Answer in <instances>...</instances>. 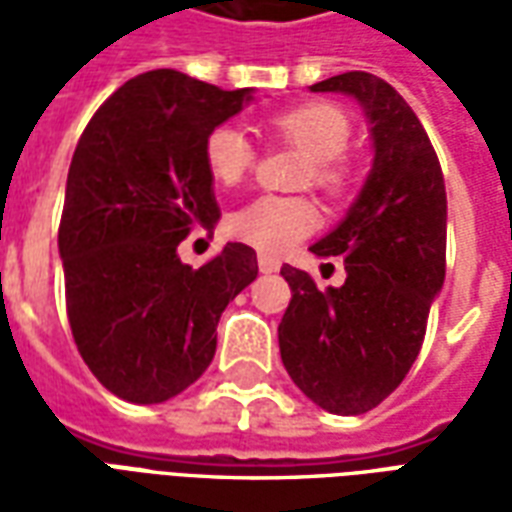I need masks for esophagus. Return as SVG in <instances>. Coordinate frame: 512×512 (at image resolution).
I'll list each match as a JSON object with an SVG mask.
<instances>
[{"label":"esophagus","instance_id":"1","mask_svg":"<svg viewBox=\"0 0 512 512\" xmlns=\"http://www.w3.org/2000/svg\"><path fill=\"white\" fill-rule=\"evenodd\" d=\"M257 268H260L263 274H274V271H279V260L271 255H260L257 257Z\"/></svg>","mask_w":512,"mask_h":512}]
</instances>
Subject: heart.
<instances>
[{
    "instance_id": "1",
    "label": "heart",
    "mask_w": 512,
    "mask_h": 512,
    "mask_svg": "<svg viewBox=\"0 0 512 512\" xmlns=\"http://www.w3.org/2000/svg\"><path fill=\"white\" fill-rule=\"evenodd\" d=\"M268 139L299 147L307 153L301 172L304 186H315L329 197H345L354 186V169L345 161L351 142V120L340 106L329 101H304L271 115L263 123ZM205 169L216 183L235 186L255 167V147L235 126L213 128L202 145ZM321 211L310 197H255L230 213L227 230L268 255H279L318 230Z\"/></svg>"
}]
</instances>
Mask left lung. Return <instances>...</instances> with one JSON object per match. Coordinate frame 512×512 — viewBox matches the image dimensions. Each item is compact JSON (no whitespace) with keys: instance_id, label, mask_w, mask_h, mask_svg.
<instances>
[{"instance_id":"left-lung-1","label":"left lung","mask_w":512,"mask_h":512,"mask_svg":"<svg viewBox=\"0 0 512 512\" xmlns=\"http://www.w3.org/2000/svg\"><path fill=\"white\" fill-rule=\"evenodd\" d=\"M310 90L365 106L376 158L348 216L310 246L343 257V288L318 290L307 271L282 266L290 304L279 354L312 403L351 417L392 395L419 356L447 268V191L425 128L392 84L348 71Z\"/></svg>"}]
</instances>
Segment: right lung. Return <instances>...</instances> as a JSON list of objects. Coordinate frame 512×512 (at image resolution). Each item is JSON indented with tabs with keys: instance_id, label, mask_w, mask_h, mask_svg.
<instances>
[{
	"instance_id": "1",
	"label": "right lung",
	"mask_w": 512,
	"mask_h": 512,
	"mask_svg": "<svg viewBox=\"0 0 512 512\" xmlns=\"http://www.w3.org/2000/svg\"><path fill=\"white\" fill-rule=\"evenodd\" d=\"M252 90L150 71L98 106L73 150L60 219L65 310L93 376L128 403H164L208 370L224 307L257 277L255 249L180 263L219 219L202 145Z\"/></svg>"
}]
</instances>
